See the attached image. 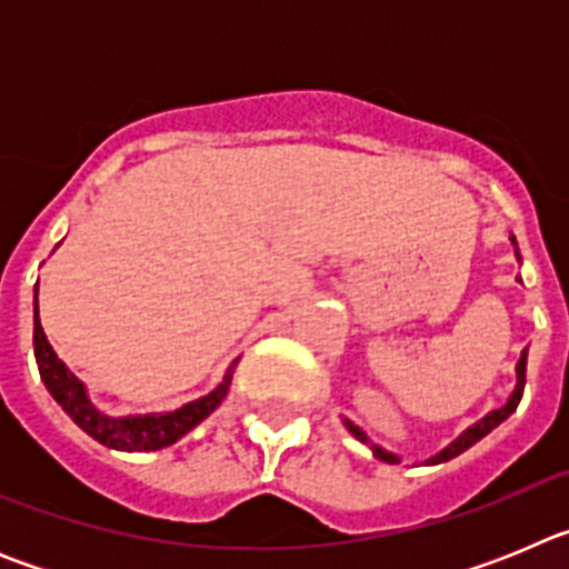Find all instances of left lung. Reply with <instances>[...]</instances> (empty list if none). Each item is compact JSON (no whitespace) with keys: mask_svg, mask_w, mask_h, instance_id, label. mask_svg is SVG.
Segmentation results:
<instances>
[{"mask_svg":"<svg viewBox=\"0 0 569 569\" xmlns=\"http://www.w3.org/2000/svg\"><path fill=\"white\" fill-rule=\"evenodd\" d=\"M512 248H516V259L521 261L519 244H516V239H512ZM525 373H527V350H521V359H519V365H516V387H512L510 399H507L505 405L499 407V410H490V413L481 416V419L476 421V425H470V427H467V430H461V433L456 436V439L450 441V445L441 447L439 453L430 456V459H425V465H445V461L456 459V456H461V453H465V450H470V447L476 445V441L485 439V436L490 433V430H496V427H499L501 421L510 419V416L516 413V407H519L521 393H525ZM341 421H345L347 430H350V433H353L356 439L361 441V445H367V447H370V450H373L376 459L385 461V465H399L401 456H396V453H390V450H385V447L373 445V441H370V436H367L365 430H361L359 425H353V421H350V419H341Z\"/></svg>","mask_w":569,"mask_h":569,"instance_id":"obj_1","label":"left lung"}]
</instances>
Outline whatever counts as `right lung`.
<instances>
[{"label": "right lung", "mask_w": 569, "mask_h": 569, "mask_svg": "<svg viewBox=\"0 0 569 569\" xmlns=\"http://www.w3.org/2000/svg\"><path fill=\"white\" fill-rule=\"evenodd\" d=\"M39 288H33V356H37L39 376H42L48 393L57 399L70 419L82 427L90 439L110 450H122V453H148V450H162V447L176 445V441L188 436L196 425H202L216 407L222 405L224 396L233 381V370L239 359L228 367V373L208 396L188 401V405L164 410V413H130V416H110L99 410L90 399L84 381L73 376L68 365L57 356L50 347L48 336L39 321Z\"/></svg>", "instance_id": "1"}]
</instances>
